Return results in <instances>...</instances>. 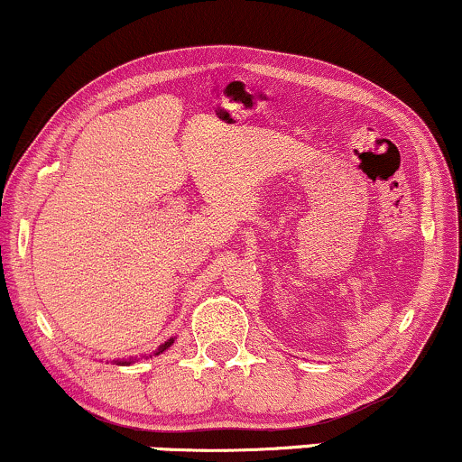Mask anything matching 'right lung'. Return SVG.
<instances>
[{"label": "right lung", "instance_id": "add662e5", "mask_svg": "<svg viewBox=\"0 0 462 462\" xmlns=\"http://www.w3.org/2000/svg\"><path fill=\"white\" fill-rule=\"evenodd\" d=\"M171 342H174V340H168V342H165V344H163V346H161V348H159V353H163V351H165V348H168V346H171ZM122 364H129V361H122Z\"/></svg>", "mask_w": 462, "mask_h": 462}]
</instances>
